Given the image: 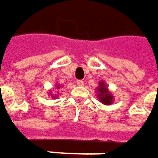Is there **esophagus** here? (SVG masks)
Wrapping results in <instances>:
<instances>
[{
  "label": "esophagus",
  "instance_id": "1",
  "mask_svg": "<svg viewBox=\"0 0 158 158\" xmlns=\"http://www.w3.org/2000/svg\"><path fill=\"white\" fill-rule=\"evenodd\" d=\"M77 85L79 86H84V81L83 80H77Z\"/></svg>",
  "mask_w": 158,
  "mask_h": 158
}]
</instances>
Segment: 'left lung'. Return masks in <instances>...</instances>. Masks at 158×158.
Returning <instances> with one entry per match:
<instances>
[{
  "label": "left lung",
  "mask_w": 158,
  "mask_h": 158,
  "mask_svg": "<svg viewBox=\"0 0 158 158\" xmlns=\"http://www.w3.org/2000/svg\"><path fill=\"white\" fill-rule=\"evenodd\" d=\"M98 91V97L99 100L103 103V104H110L113 102V96L108 91L104 83L103 82H100V86L97 89Z\"/></svg>",
  "instance_id": "obj_1"
}]
</instances>
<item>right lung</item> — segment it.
<instances>
[{
	"instance_id": "obj_1",
	"label": "right lung",
	"mask_w": 158,
	"mask_h": 158,
	"mask_svg": "<svg viewBox=\"0 0 158 158\" xmlns=\"http://www.w3.org/2000/svg\"><path fill=\"white\" fill-rule=\"evenodd\" d=\"M57 86H58V85H57ZM59 87H60V86H57V88H59ZM52 97H54V98H55V96H54V95H51Z\"/></svg>"
}]
</instances>
